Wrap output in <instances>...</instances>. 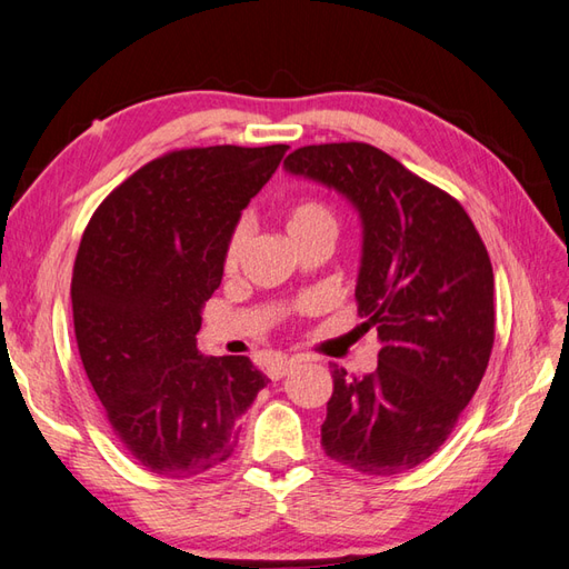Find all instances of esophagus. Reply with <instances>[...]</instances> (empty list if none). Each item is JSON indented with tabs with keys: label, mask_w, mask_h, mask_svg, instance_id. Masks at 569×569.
I'll use <instances>...</instances> for the list:
<instances>
[{
	"label": "esophagus",
	"mask_w": 569,
	"mask_h": 569,
	"mask_svg": "<svg viewBox=\"0 0 569 569\" xmlns=\"http://www.w3.org/2000/svg\"><path fill=\"white\" fill-rule=\"evenodd\" d=\"M293 367H296L293 359H276L273 365L269 367V379H271V381H278V379L288 377V373H291Z\"/></svg>",
	"instance_id": "esophagus-1"
}]
</instances>
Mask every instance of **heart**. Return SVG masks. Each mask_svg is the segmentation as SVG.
<instances>
[{
	"mask_svg": "<svg viewBox=\"0 0 569 569\" xmlns=\"http://www.w3.org/2000/svg\"><path fill=\"white\" fill-rule=\"evenodd\" d=\"M316 227H335L332 212L328 210V204H322L318 200H298L296 204L288 208V212H286L288 234H300V232H308V229H316ZM247 237H249V227L244 222L237 224L232 237H229V241H227V249H224L227 269H234L237 266L241 251H244Z\"/></svg>",
	"mask_w": 569,
	"mask_h": 569,
	"instance_id": "b5f03b06",
	"label": "heart"
}]
</instances>
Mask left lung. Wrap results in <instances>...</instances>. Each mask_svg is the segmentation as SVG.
<instances>
[{
  "mask_svg": "<svg viewBox=\"0 0 569 569\" xmlns=\"http://www.w3.org/2000/svg\"><path fill=\"white\" fill-rule=\"evenodd\" d=\"M286 171L337 190L359 212L361 328L379 367L332 369L322 450L361 475L391 477L438 452L485 377L493 347V271L469 214L445 190L369 143L293 151Z\"/></svg>",
  "mask_w": 569,
  "mask_h": 569,
  "instance_id": "1",
  "label": "left lung"
}]
</instances>
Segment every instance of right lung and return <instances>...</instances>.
Listing matches in <instances>:
<instances>
[{
  "mask_svg": "<svg viewBox=\"0 0 569 569\" xmlns=\"http://www.w3.org/2000/svg\"><path fill=\"white\" fill-rule=\"evenodd\" d=\"M286 143L166 153L127 178L84 229L70 298L84 373L139 465L192 477L234 452L266 386L249 357H204L202 306L249 200Z\"/></svg>",
  "mask_w": 569,
  "mask_h": 569,
  "instance_id": "1",
  "label": "right lung"
}]
</instances>
